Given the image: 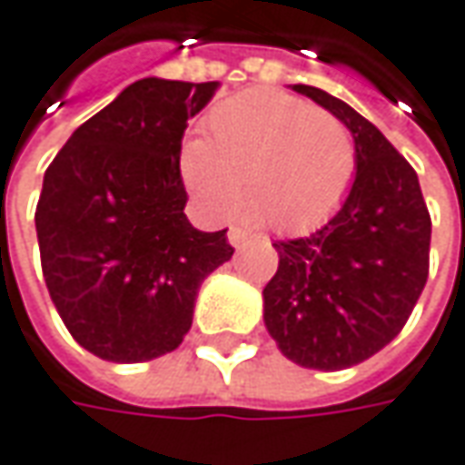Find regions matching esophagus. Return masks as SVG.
<instances>
[{
  "label": "esophagus",
  "instance_id": "obj_1",
  "mask_svg": "<svg viewBox=\"0 0 465 465\" xmlns=\"http://www.w3.org/2000/svg\"><path fill=\"white\" fill-rule=\"evenodd\" d=\"M247 239H250V233L244 232V229H239V226H232V229H229V244H232V247H242Z\"/></svg>",
  "mask_w": 465,
  "mask_h": 465
}]
</instances>
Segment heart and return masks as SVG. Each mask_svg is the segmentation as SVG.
<instances>
[{"instance_id":"b5f03b06","label":"heart","mask_w":465,"mask_h":465,"mask_svg":"<svg viewBox=\"0 0 465 465\" xmlns=\"http://www.w3.org/2000/svg\"><path fill=\"white\" fill-rule=\"evenodd\" d=\"M179 173L200 213L226 221L247 208L272 232L322 223L349 194L356 148L349 127L325 109L275 91L236 93L205 119V137L187 140Z\"/></svg>"}]
</instances>
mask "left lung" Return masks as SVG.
<instances>
[{
	"label": "left lung",
	"instance_id": "1",
	"mask_svg": "<svg viewBox=\"0 0 465 465\" xmlns=\"http://www.w3.org/2000/svg\"><path fill=\"white\" fill-rule=\"evenodd\" d=\"M293 91L349 127L356 173L325 226L272 244L278 271L262 289V317L286 359L335 372L385 349L406 325L427 283L432 221L411 163L372 122L320 88Z\"/></svg>",
	"mask_w": 465,
	"mask_h": 465
}]
</instances>
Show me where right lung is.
<instances>
[{"label": "right lung", "mask_w": 465, "mask_h": 465, "mask_svg": "<svg viewBox=\"0 0 465 465\" xmlns=\"http://www.w3.org/2000/svg\"><path fill=\"white\" fill-rule=\"evenodd\" d=\"M218 83L143 77L72 132L35 208L44 281L72 338L116 364L173 351L203 281L229 262L223 232L184 215L179 153Z\"/></svg>", "instance_id": "1"}]
</instances>
